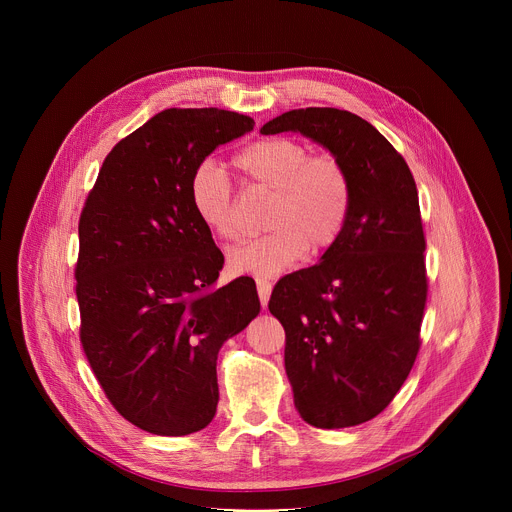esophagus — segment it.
<instances>
[{
    "label": "esophagus",
    "mask_w": 512,
    "mask_h": 512,
    "mask_svg": "<svg viewBox=\"0 0 512 512\" xmlns=\"http://www.w3.org/2000/svg\"><path fill=\"white\" fill-rule=\"evenodd\" d=\"M271 289H273L271 281H267V279H263V277L257 279V294H259V302H261L263 308H267V302H269V296H271Z\"/></svg>",
    "instance_id": "esophagus-1"
}]
</instances>
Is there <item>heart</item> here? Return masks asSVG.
Listing matches in <instances>:
<instances>
[{
    "label": "heart",
    "mask_w": 512,
    "mask_h": 512,
    "mask_svg": "<svg viewBox=\"0 0 512 512\" xmlns=\"http://www.w3.org/2000/svg\"><path fill=\"white\" fill-rule=\"evenodd\" d=\"M241 176L273 192L269 233L235 245L227 255L233 273L275 277L298 263L308 249L322 253L342 235L352 184L346 168L332 156H312L308 145L289 137L251 143L235 156ZM190 206L216 237L233 239L235 194L225 170L214 160L200 162L188 182Z\"/></svg>",
    "instance_id": "heart-1"
}]
</instances>
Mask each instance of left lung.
I'll use <instances>...</instances> for the list:
<instances>
[{
  "instance_id": "1",
  "label": "left lung",
  "mask_w": 512,
  "mask_h": 512,
  "mask_svg": "<svg viewBox=\"0 0 512 512\" xmlns=\"http://www.w3.org/2000/svg\"><path fill=\"white\" fill-rule=\"evenodd\" d=\"M294 131L348 172L352 204L320 263L277 281L269 312L285 330V373L302 419L340 429L377 417L405 383L427 298L419 196L403 156L362 117L308 107L261 127Z\"/></svg>"
}]
</instances>
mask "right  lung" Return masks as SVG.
<instances>
[{"instance_id":"right-lung-1","label":"right lung","mask_w":512,"mask_h":512,"mask_svg":"<svg viewBox=\"0 0 512 512\" xmlns=\"http://www.w3.org/2000/svg\"><path fill=\"white\" fill-rule=\"evenodd\" d=\"M255 121L166 109L105 158L79 221L81 342L111 405L154 435L204 429L221 346L259 314L255 281L216 287L225 257L188 198L194 168Z\"/></svg>"}]
</instances>
